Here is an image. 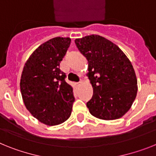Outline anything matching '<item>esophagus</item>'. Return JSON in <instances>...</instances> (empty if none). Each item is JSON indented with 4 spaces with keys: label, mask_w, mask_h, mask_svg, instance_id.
<instances>
[{
    "label": "esophagus",
    "mask_w": 156,
    "mask_h": 156,
    "mask_svg": "<svg viewBox=\"0 0 156 156\" xmlns=\"http://www.w3.org/2000/svg\"><path fill=\"white\" fill-rule=\"evenodd\" d=\"M82 80H81V81H80L79 82H77V83H75V86H78H78H81V85H82Z\"/></svg>",
    "instance_id": "34e87169"
}]
</instances>
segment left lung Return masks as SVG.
Returning a JSON list of instances; mask_svg holds the SVG:
<instances>
[{
  "instance_id": "left-lung-1",
  "label": "left lung",
  "mask_w": 156,
  "mask_h": 156,
  "mask_svg": "<svg viewBox=\"0 0 156 156\" xmlns=\"http://www.w3.org/2000/svg\"><path fill=\"white\" fill-rule=\"evenodd\" d=\"M80 52L87 59V74L93 89L86 104L92 115L114 120L129 110L137 93L134 69L124 52L100 35L75 39Z\"/></svg>"
}]
</instances>
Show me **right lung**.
<instances>
[{
  "label": "right lung",
  "mask_w": 156,
  "mask_h": 156,
  "mask_svg": "<svg viewBox=\"0 0 156 156\" xmlns=\"http://www.w3.org/2000/svg\"><path fill=\"white\" fill-rule=\"evenodd\" d=\"M70 44V38L60 37L43 43L31 54L22 72L20 90L26 108L46 125L64 122L72 111L73 89L59 69Z\"/></svg>",
  "instance_id": "right-lung-1"
}]
</instances>
